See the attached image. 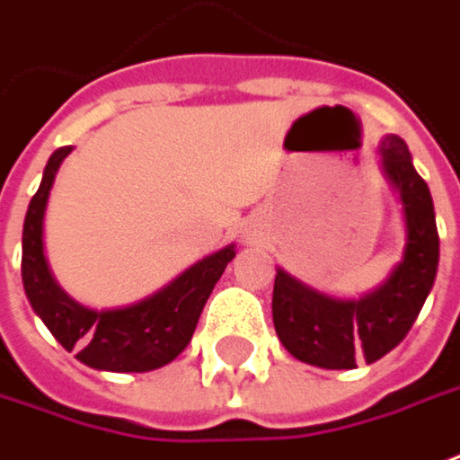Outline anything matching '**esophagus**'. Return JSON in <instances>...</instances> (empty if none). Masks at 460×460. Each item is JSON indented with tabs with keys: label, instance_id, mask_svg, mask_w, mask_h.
Here are the masks:
<instances>
[{
	"label": "esophagus",
	"instance_id": "esophagus-1",
	"mask_svg": "<svg viewBox=\"0 0 460 460\" xmlns=\"http://www.w3.org/2000/svg\"><path fill=\"white\" fill-rule=\"evenodd\" d=\"M245 240H251V235H245Z\"/></svg>",
	"mask_w": 460,
	"mask_h": 460
}]
</instances>
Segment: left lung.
Returning a JSON list of instances; mask_svg holds the SVG:
<instances>
[{
	"instance_id": "left-lung-1",
	"label": "left lung",
	"mask_w": 460,
	"mask_h": 460,
	"mask_svg": "<svg viewBox=\"0 0 460 460\" xmlns=\"http://www.w3.org/2000/svg\"><path fill=\"white\" fill-rule=\"evenodd\" d=\"M382 169L397 190L405 215V251L387 280L362 298L319 294L286 270L273 283V326L296 359L323 369H352L395 349L423 309L438 273V227L433 197L415 172L408 144L385 137Z\"/></svg>"
}]
</instances>
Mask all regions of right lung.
Wrapping results in <instances>:
<instances>
[{
    "label": "right lung",
    "mask_w": 460,
    "mask_h": 460,
    "mask_svg": "<svg viewBox=\"0 0 460 460\" xmlns=\"http://www.w3.org/2000/svg\"><path fill=\"white\" fill-rule=\"evenodd\" d=\"M73 146L52 151L40 190L30 199L22 230V283L35 314L83 365L106 372H149L177 359L190 344L215 283L235 258V245L197 261L184 273L123 309L80 306L58 286L45 258V208L55 174Z\"/></svg>",
    "instance_id": "right-lung-1"
}]
</instances>
